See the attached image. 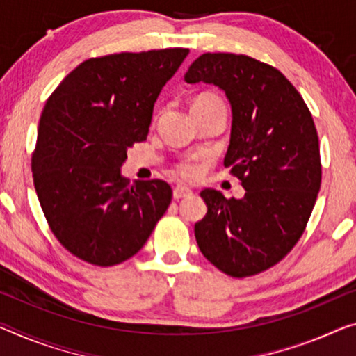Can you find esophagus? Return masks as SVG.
Instances as JSON below:
<instances>
[{"label":"esophagus","instance_id":"esophagus-1","mask_svg":"<svg viewBox=\"0 0 356 356\" xmlns=\"http://www.w3.org/2000/svg\"><path fill=\"white\" fill-rule=\"evenodd\" d=\"M191 194H193V191L186 188V186H177V188H173V199H183V197H188Z\"/></svg>","mask_w":356,"mask_h":356}]
</instances>
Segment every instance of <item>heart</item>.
I'll return each instance as SVG.
<instances>
[{
  "label": "heart",
  "mask_w": 356,
  "mask_h": 356,
  "mask_svg": "<svg viewBox=\"0 0 356 356\" xmlns=\"http://www.w3.org/2000/svg\"><path fill=\"white\" fill-rule=\"evenodd\" d=\"M220 100L215 94H210V92H205V94H200L197 95L194 100H193V105H202V103H209V102H216ZM191 105V106H193ZM175 172H177L179 177L184 178V179H195L199 177L200 173V167L199 163L194 162V161H183L179 162L177 168H175Z\"/></svg>",
  "instance_id": "heart-1"
}]
</instances>
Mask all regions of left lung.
<instances>
[{
	"label": "left lung",
	"mask_w": 356,
	"mask_h": 356,
	"mask_svg": "<svg viewBox=\"0 0 356 356\" xmlns=\"http://www.w3.org/2000/svg\"><path fill=\"white\" fill-rule=\"evenodd\" d=\"M184 81L215 84L232 108L224 165L242 199L204 189L205 218L194 234L202 254L231 277L256 275L293 250L321 184L318 135L307 105L277 68L237 54H204Z\"/></svg>",
	"instance_id": "1"
}]
</instances>
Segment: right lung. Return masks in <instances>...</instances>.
I'll use <instances>...</instances> for the list:
<instances>
[{
	"label": "right lung",
	"mask_w": 356,
	"mask_h": 356,
	"mask_svg": "<svg viewBox=\"0 0 356 356\" xmlns=\"http://www.w3.org/2000/svg\"><path fill=\"white\" fill-rule=\"evenodd\" d=\"M189 49L86 60L47 98L31 156L49 227L76 258L108 267L143 248L172 202L162 179L129 183L127 149L146 140L162 87Z\"/></svg>",
	"instance_id": "right-lung-1"
}]
</instances>
